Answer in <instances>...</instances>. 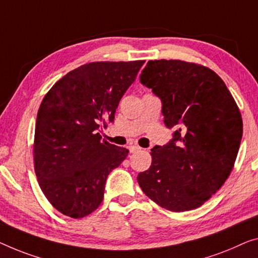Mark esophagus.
<instances>
[{"label": "esophagus", "mask_w": 258, "mask_h": 258, "mask_svg": "<svg viewBox=\"0 0 258 258\" xmlns=\"http://www.w3.org/2000/svg\"><path fill=\"white\" fill-rule=\"evenodd\" d=\"M140 147L139 146H137V145H133V146H130V152L131 153H136V152H138V151H140Z\"/></svg>", "instance_id": "1"}]
</instances>
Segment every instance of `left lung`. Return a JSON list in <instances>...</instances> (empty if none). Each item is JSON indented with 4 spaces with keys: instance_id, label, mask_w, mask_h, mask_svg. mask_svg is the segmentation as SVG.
Masks as SVG:
<instances>
[{
    "instance_id": "1",
    "label": "left lung",
    "mask_w": 258,
    "mask_h": 258,
    "mask_svg": "<svg viewBox=\"0 0 258 258\" xmlns=\"http://www.w3.org/2000/svg\"><path fill=\"white\" fill-rule=\"evenodd\" d=\"M140 82L162 103L172 139L152 149L138 175L152 201L172 212L195 210L226 182L239 153L243 124L224 81L210 68L180 60L148 61Z\"/></svg>"
}]
</instances>
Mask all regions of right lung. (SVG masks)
<instances>
[{"mask_svg":"<svg viewBox=\"0 0 258 258\" xmlns=\"http://www.w3.org/2000/svg\"><path fill=\"white\" fill-rule=\"evenodd\" d=\"M145 61L91 62L60 79L41 102L34 132V170L53 207L83 218L104 198L107 176L128 149L101 141Z\"/></svg>","mask_w":258,"mask_h":258,"instance_id":"right-lung-1","label":"right lung"}]
</instances>
